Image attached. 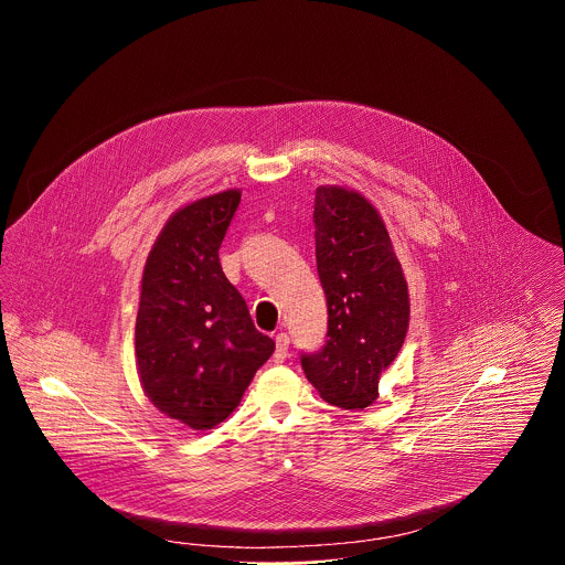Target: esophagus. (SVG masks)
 <instances>
[{
	"label": "esophagus",
	"instance_id": "obj_1",
	"mask_svg": "<svg viewBox=\"0 0 565 565\" xmlns=\"http://www.w3.org/2000/svg\"><path fill=\"white\" fill-rule=\"evenodd\" d=\"M289 354V334L287 332H278L276 334V352H274V361L282 363Z\"/></svg>",
	"mask_w": 565,
	"mask_h": 565
}]
</instances>
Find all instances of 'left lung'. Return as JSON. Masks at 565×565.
Returning <instances> with one entry per match:
<instances>
[{
    "label": "left lung",
    "mask_w": 565,
    "mask_h": 565,
    "mask_svg": "<svg viewBox=\"0 0 565 565\" xmlns=\"http://www.w3.org/2000/svg\"><path fill=\"white\" fill-rule=\"evenodd\" d=\"M316 260L328 307L322 350L302 370L323 401L365 408L379 398L408 328V287L379 211L356 191H316Z\"/></svg>",
    "instance_id": "left-lung-1"
}]
</instances>
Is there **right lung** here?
<instances>
[{
	"label": "right lung",
	"mask_w": 565,
	"mask_h": 565,
	"mask_svg": "<svg viewBox=\"0 0 565 565\" xmlns=\"http://www.w3.org/2000/svg\"><path fill=\"white\" fill-rule=\"evenodd\" d=\"M239 202L242 191L228 189L175 211L141 278L135 352L143 392L193 430L224 422L276 348L220 265Z\"/></svg>",
	"instance_id": "obj_1"
}]
</instances>
